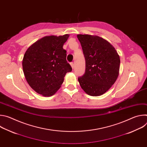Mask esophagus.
Wrapping results in <instances>:
<instances>
[{"label":"esophagus","instance_id":"obj_1","mask_svg":"<svg viewBox=\"0 0 147 147\" xmlns=\"http://www.w3.org/2000/svg\"><path fill=\"white\" fill-rule=\"evenodd\" d=\"M70 66H71V68L73 69H74V65L73 63H70Z\"/></svg>","mask_w":147,"mask_h":147}]
</instances>
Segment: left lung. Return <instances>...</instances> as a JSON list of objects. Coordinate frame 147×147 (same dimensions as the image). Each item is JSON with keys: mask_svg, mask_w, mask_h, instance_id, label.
Segmentation results:
<instances>
[{"mask_svg": "<svg viewBox=\"0 0 147 147\" xmlns=\"http://www.w3.org/2000/svg\"><path fill=\"white\" fill-rule=\"evenodd\" d=\"M86 59V72L78 78L81 88L89 95L100 96L116 81L120 56L108 40L97 35L78 34Z\"/></svg>", "mask_w": 147, "mask_h": 147, "instance_id": "left-lung-1", "label": "left lung"}]
</instances>
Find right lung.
<instances>
[{
    "label": "right lung",
    "mask_w": 147,
    "mask_h": 147,
    "mask_svg": "<svg viewBox=\"0 0 147 147\" xmlns=\"http://www.w3.org/2000/svg\"><path fill=\"white\" fill-rule=\"evenodd\" d=\"M69 37V34L45 36L26 51L22 61L24 74L29 86L38 94L53 95L66 74L72 70L66 60V51L63 48Z\"/></svg>",
    "instance_id": "1"
}]
</instances>
